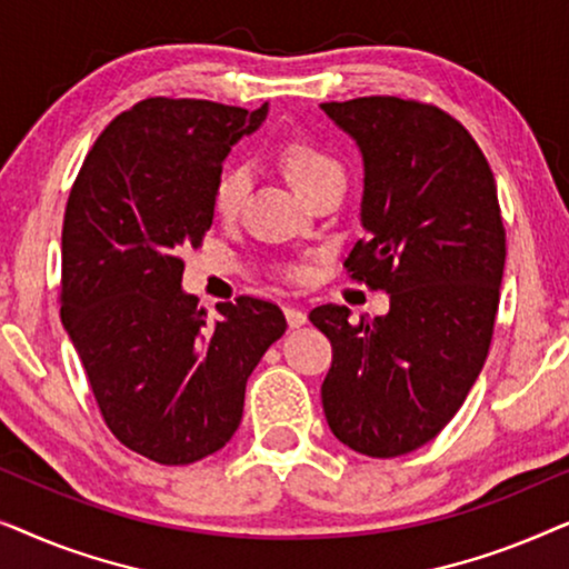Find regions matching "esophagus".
<instances>
[{"label":"esophagus","instance_id":"esophagus-1","mask_svg":"<svg viewBox=\"0 0 569 569\" xmlns=\"http://www.w3.org/2000/svg\"><path fill=\"white\" fill-rule=\"evenodd\" d=\"M284 318L290 323V329H300V326L308 323V313L300 308H284Z\"/></svg>","mask_w":569,"mask_h":569}]
</instances>
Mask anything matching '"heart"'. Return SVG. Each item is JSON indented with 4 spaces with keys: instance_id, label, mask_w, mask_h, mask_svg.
<instances>
[{
    "instance_id": "1",
    "label": "heart",
    "mask_w": 569,
    "mask_h": 569,
    "mask_svg": "<svg viewBox=\"0 0 569 569\" xmlns=\"http://www.w3.org/2000/svg\"><path fill=\"white\" fill-rule=\"evenodd\" d=\"M282 168L290 183L295 186V191L306 193L310 186H316L323 178H329L333 173H345L337 160L331 158L329 152H323L321 147L308 142V139H295V142L284 144L282 154ZM248 186H251V170L243 162H236V166H228L217 178L214 183V193H212V204L214 212L220 217H232L243 204Z\"/></svg>"
}]
</instances>
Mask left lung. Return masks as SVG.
Segmentation results:
<instances>
[{"instance_id": "left-lung-1", "label": "left lung", "mask_w": 569, "mask_h": 569, "mask_svg": "<svg viewBox=\"0 0 569 569\" xmlns=\"http://www.w3.org/2000/svg\"><path fill=\"white\" fill-rule=\"evenodd\" d=\"M321 111L362 154L365 238L345 267L391 295L372 321L352 323L345 306L310 310L333 347L326 422L357 453L396 458L456 417L485 368L508 256L497 186L440 108L372 96Z\"/></svg>"}]
</instances>
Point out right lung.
I'll use <instances>...</instances> for the list:
<instances>
[{"label": "right lung", "instance_id": "right-lung-1", "mask_svg": "<svg viewBox=\"0 0 569 569\" xmlns=\"http://www.w3.org/2000/svg\"><path fill=\"white\" fill-rule=\"evenodd\" d=\"M212 100L147 98L82 162L61 230V323L106 425L150 461L186 466L236 435L246 383L282 337L274 302L183 292V259L212 228L214 183L238 139L267 121Z\"/></svg>", "mask_w": 569, "mask_h": 569}]
</instances>
